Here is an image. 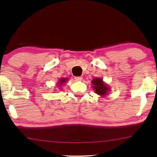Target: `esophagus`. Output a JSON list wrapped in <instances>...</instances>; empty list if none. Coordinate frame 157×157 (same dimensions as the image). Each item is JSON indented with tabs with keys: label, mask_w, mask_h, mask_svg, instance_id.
<instances>
[{
	"label": "esophagus",
	"mask_w": 157,
	"mask_h": 157,
	"mask_svg": "<svg viewBox=\"0 0 157 157\" xmlns=\"http://www.w3.org/2000/svg\"><path fill=\"white\" fill-rule=\"evenodd\" d=\"M75 81H82V76H75Z\"/></svg>",
	"instance_id": "obj_1"
}]
</instances>
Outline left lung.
Masks as SVG:
<instances>
[{
  "label": "left lung",
  "mask_w": 157,
  "mask_h": 157,
  "mask_svg": "<svg viewBox=\"0 0 157 157\" xmlns=\"http://www.w3.org/2000/svg\"><path fill=\"white\" fill-rule=\"evenodd\" d=\"M92 84L94 85L93 89L95 90L96 93L100 95H105L107 94L108 87L107 86L102 82V80L100 78H94L92 80Z\"/></svg>",
  "instance_id": "1"
}]
</instances>
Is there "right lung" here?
Instances as JSON below:
<instances>
[{
  "mask_svg": "<svg viewBox=\"0 0 157 157\" xmlns=\"http://www.w3.org/2000/svg\"><path fill=\"white\" fill-rule=\"evenodd\" d=\"M65 81H66V79L65 78H62L60 81H59V82H60V84H62V83H64V82H65Z\"/></svg>",
  "mask_w": 157,
  "mask_h": 157,
  "instance_id": "1",
  "label": "right lung"
}]
</instances>
